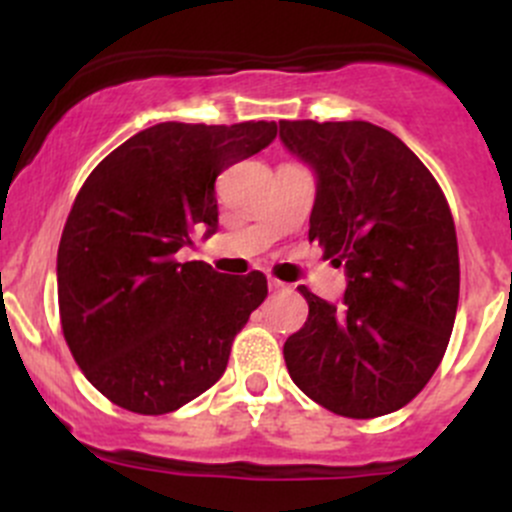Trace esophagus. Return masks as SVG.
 Masks as SVG:
<instances>
[{"label": "esophagus", "instance_id": "34e87169", "mask_svg": "<svg viewBox=\"0 0 512 512\" xmlns=\"http://www.w3.org/2000/svg\"><path fill=\"white\" fill-rule=\"evenodd\" d=\"M267 287H270V292H285L287 289L285 282L275 280V277H270V280H267Z\"/></svg>", "mask_w": 512, "mask_h": 512}]
</instances>
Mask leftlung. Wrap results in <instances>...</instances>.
<instances>
[{"mask_svg": "<svg viewBox=\"0 0 512 512\" xmlns=\"http://www.w3.org/2000/svg\"><path fill=\"white\" fill-rule=\"evenodd\" d=\"M280 138L317 173L309 242L349 277L342 304L297 287L309 317L285 342L289 376L332 414H391L428 384L456 322L446 195L401 138L369 121H280Z\"/></svg>", "mask_w": 512, "mask_h": 512, "instance_id": "left-lung-1", "label": "left lung"}]
</instances>
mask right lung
Here are the masks:
<instances>
[{"label":"right lung","instance_id":"right-lung-1","mask_svg":"<svg viewBox=\"0 0 512 512\" xmlns=\"http://www.w3.org/2000/svg\"><path fill=\"white\" fill-rule=\"evenodd\" d=\"M275 136L272 121L158 123L81 185L56 257L61 329L86 379L121 409L170 414L208 391L265 302L262 272L220 275L175 255L218 230V175Z\"/></svg>","mask_w":512,"mask_h":512}]
</instances>
